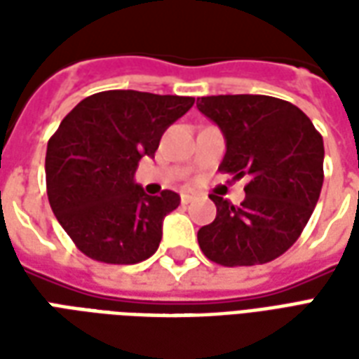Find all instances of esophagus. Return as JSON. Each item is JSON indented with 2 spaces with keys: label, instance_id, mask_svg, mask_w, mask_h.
I'll use <instances>...</instances> for the list:
<instances>
[{
  "label": "esophagus",
  "instance_id": "obj_1",
  "mask_svg": "<svg viewBox=\"0 0 359 359\" xmlns=\"http://www.w3.org/2000/svg\"><path fill=\"white\" fill-rule=\"evenodd\" d=\"M194 200V196H190V194H180V203L182 205H188V203L192 202Z\"/></svg>",
  "mask_w": 359,
  "mask_h": 359
}]
</instances>
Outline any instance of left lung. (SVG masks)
<instances>
[{
  "instance_id": "1",
  "label": "left lung",
  "mask_w": 359,
  "mask_h": 359,
  "mask_svg": "<svg viewBox=\"0 0 359 359\" xmlns=\"http://www.w3.org/2000/svg\"><path fill=\"white\" fill-rule=\"evenodd\" d=\"M198 109L225 134L219 171L248 177L233 205L210 194L217 217L198 231L203 256L225 267L262 265L300 238L323 187V136L296 105L271 95H205Z\"/></svg>"
}]
</instances>
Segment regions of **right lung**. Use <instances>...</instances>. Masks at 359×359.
I'll use <instances>...</instances> for the list:
<instances>
[{"label": "right lung", "instance_id": "obj_1", "mask_svg": "<svg viewBox=\"0 0 359 359\" xmlns=\"http://www.w3.org/2000/svg\"><path fill=\"white\" fill-rule=\"evenodd\" d=\"M194 105L188 95L107 90L84 97L48 142L46 188L74 246L95 262L140 264L156 254L172 190L148 196L134 182L142 157Z\"/></svg>", "mask_w": 359, "mask_h": 359}]
</instances>
